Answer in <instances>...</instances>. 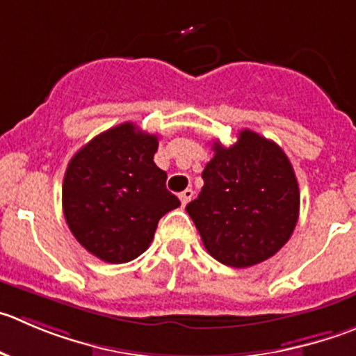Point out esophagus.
<instances>
[{"label": "esophagus", "instance_id": "1", "mask_svg": "<svg viewBox=\"0 0 356 356\" xmlns=\"http://www.w3.org/2000/svg\"><path fill=\"white\" fill-rule=\"evenodd\" d=\"M194 197V191H192V188H187V191H184L180 194V201H181V204H188V202H191V199Z\"/></svg>", "mask_w": 356, "mask_h": 356}]
</instances>
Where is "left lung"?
<instances>
[{
  "label": "left lung",
  "instance_id": "left-lung-1",
  "mask_svg": "<svg viewBox=\"0 0 356 356\" xmlns=\"http://www.w3.org/2000/svg\"><path fill=\"white\" fill-rule=\"evenodd\" d=\"M202 171L204 187L187 204L209 255L231 267L270 259L299 218V185L285 152L250 129L225 148L213 143Z\"/></svg>",
  "mask_w": 356,
  "mask_h": 356
}]
</instances>
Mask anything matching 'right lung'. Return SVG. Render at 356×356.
Segmentation results:
<instances>
[{
  "label": "right lung",
  "mask_w": 356,
  "mask_h": 356,
  "mask_svg": "<svg viewBox=\"0 0 356 356\" xmlns=\"http://www.w3.org/2000/svg\"><path fill=\"white\" fill-rule=\"evenodd\" d=\"M159 141L124 122L97 134L70 161L63 211L76 241L110 264H124L150 246L162 216L180 201L154 162Z\"/></svg>",
  "instance_id": "add662e5"
}]
</instances>
